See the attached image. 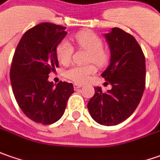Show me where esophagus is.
Instances as JSON below:
<instances>
[{"label":"esophagus","instance_id":"34e87169","mask_svg":"<svg viewBox=\"0 0 160 160\" xmlns=\"http://www.w3.org/2000/svg\"><path fill=\"white\" fill-rule=\"evenodd\" d=\"M83 86L81 85V84H78V83H75L74 84V88L75 89H79L80 88H82Z\"/></svg>","mask_w":160,"mask_h":160}]
</instances>
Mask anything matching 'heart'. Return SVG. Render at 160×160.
Returning <instances> with one entry per match:
<instances>
[{
  "mask_svg": "<svg viewBox=\"0 0 160 160\" xmlns=\"http://www.w3.org/2000/svg\"><path fill=\"white\" fill-rule=\"evenodd\" d=\"M76 43L82 48H85L90 55L88 56V63H94L98 66H104L108 63V56L103 51V42L95 32H81L73 37ZM74 52L73 47L67 40H63L57 46L56 54L58 61L63 64H68L72 60ZM97 67L94 64L88 65H73L66 72L70 80L77 83H84L89 79L90 75L96 73Z\"/></svg>",
  "mask_w": 160,
  "mask_h": 160,
  "instance_id": "heart-1",
  "label": "heart"
}]
</instances>
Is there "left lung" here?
I'll return each instance as SVG.
<instances>
[{"label": "left lung", "instance_id": "8db88e82", "mask_svg": "<svg viewBox=\"0 0 160 160\" xmlns=\"http://www.w3.org/2000/svg\"><path fill=\"white\" fill-rule=\"evenodd\" d=\"M105 38L111 49V63L102 76L112 88L106 93L100 87L95 88L88 108L97 123L115 126L128 118L142 99L145 88V57L135 37L120 28H112Z\"/></svg>", "mask_w": 160, "mask_h": 160}]
</instances>
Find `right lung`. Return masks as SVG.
<instances>
[{
  "label": "right lung",
  "instance_id": "obj_1",
  "mask_svg": "<svg viewBox=\"0 0 160 160\" xmlns=\"http://www.w3.org/2000/svg\"><path fill=\"white\" fill-rule=\"evenodd\" d=\"M66 27L42 23L26 31L12 58L10 81L18 106L36 123L49 125L63 116L73 85L49 82L48 74L58 67L56 48L66 35Z\"/></svg>",
  "mask_w": 160,
  "mask_h": 160
}]
</instances>
